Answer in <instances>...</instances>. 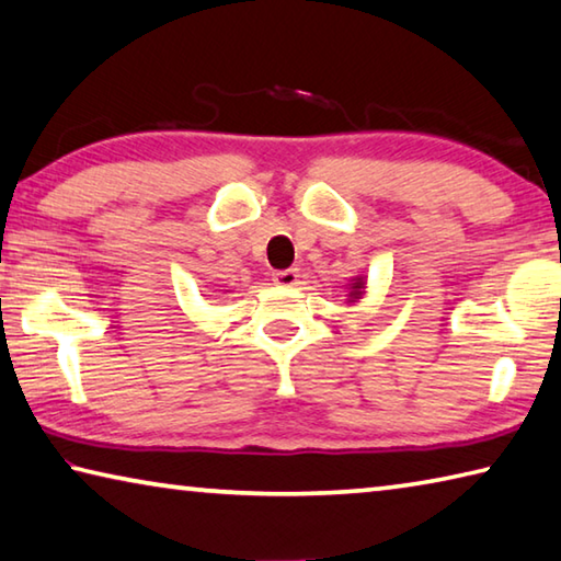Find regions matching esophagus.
Here are the masks:
<instances>
[{
  "label": "esophagus",
  "instance_id": "1",
  "mask_svg": "<svg viewBox=\"0 0 561 561\" xmlns=\"http://www.w3.org/2000/svg\"><path fill=\"white\" fill-rule=\"evenodd\" d=\"M272 279L277 287H294L299 282V270H279L272 274Z\"/></svg>",
  "mask_w": 561,
  "mask_h": 561
}]
</instances>
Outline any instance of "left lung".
<instances>
[{
  "mask_svg": "<svg viewBox=\"0 0 561 561\" xmlns=\"http://www.w3.org/2000/svg\"><path fill=\"white\" fill-rule=\"evenodd\" d=\"M346 287H348V294H346L348 304H356L358 299H364V294H366V279L364 277H354L346 284Z\"/></svg>",
  "mask_w": 561,
  "mask_h": 561,
  "instance_id": "1",
  "label": "left lung"
}]
</instances>
